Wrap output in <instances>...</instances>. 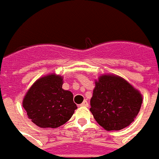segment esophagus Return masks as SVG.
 <instances>
[{
  "label": "esophagus",
  "instance_id": "34e87169",
  "mask_svg": "<svg viewBox=\"0 0 159 159\" xmlns=\"http://www.w3.org/2000/svg\"><path fill=\"white\" fill-rule=\"evenodd\" d=\"M80 106H83V107H87V106H88V102H87V101L85 100L84 102H82L81 105H80Z\"/></svg>",
  "mask_w": 159,
  "mask_h": 159
}]
</instances>
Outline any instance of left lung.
Instances as JSON below:
<instances>
[{
  "mask_svg": "<svg viewBox=\"0 0 159 159\" xmlns=\"http://www.w3.org/2000/svg\"><path fill=\"white\" fill-rule=\"evenodd\" d=\"M140 93L122 78L102 75L90 100L93 116L107 130H120L131 123L141 108Z\"/></svg>",
  "mask_w": 159,
  "mask_h": 159,
  "instance_id": "8db88e82",
  "label": "left lung"
}]
</instances>
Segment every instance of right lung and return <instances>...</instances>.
Segmentation results:
<instances>
[{"mask_svg":"<svg viewBox=\"0 0 159 159\" xmlns=\"http://www.w3.org/2000/svg\"><path fill=\"white\" fill-rule=\"evenodd\" d=\"M63 78L52 74L37 80L28 91L22 106L32 122L41 128L65 124L77 108L70 91L62 88Z\"/></svg>","mask_w":159,"mask_h":159,"instance_id":"obj_1","label":"right lung"}]
</instances>
